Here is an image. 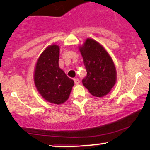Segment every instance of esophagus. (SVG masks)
<instances>
[{"instance_id": "1", "label": "esophagus", "mask_w": 150, "mask_h": 150, "mask_svg": "<svg viewBox=\"0 0 150 150\" xmlns=\"http://www.w3.org/2000/svg\"><path fill=\"white\" fill-rule=\"evenodd\" d=\"M74 81H75V83L76 84V85H78V84L80 83V80H79L78 78H75L74 79Z\"/></svg>"}]
</instances>
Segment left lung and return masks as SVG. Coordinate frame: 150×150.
Listing matches in <instances>:
<instances>
[{"mask_svg":"<svg viewBox=\"0 0 150 150\" xmlns=\"http://www.w3.org/2000/svg\"><path fill=\"white\" fill-rule=\"evenodd\" d=\"M80 51L87 73L82 79L83 85L94 97L107 94L116 80V68L111 56L92 39H87Z\"/></svg>","mask_w":150,"mask_h":150,"instance_id":"obj_1","label":"left lung"}]
</instances>
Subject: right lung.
I'll list each match as a JSON object with an SVG mask.
<instances>
[{
    "label": "right lung",
    "instance_id": "add662e5",
    "mask_svg": "<svg viewBox=\"0 0 150 150\" xmlns=\"http://www.w3.org/2000/svg\"><path fill=\"white\" fill-rule=\"evenodd\" d=\"M59 47L51 45L39 56L35 72L34 83L37 90L46 101L60 104L69 97L74 81L59 68Z\"/></svg>",
    "mask_w": 150,
    "mask_h": 150
}]
</instances>
